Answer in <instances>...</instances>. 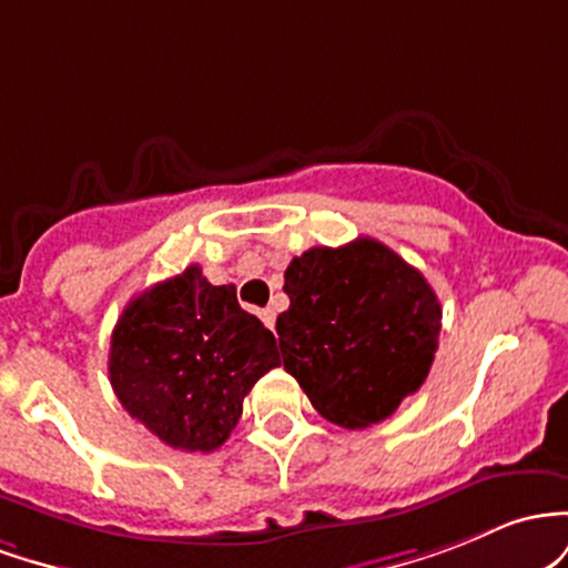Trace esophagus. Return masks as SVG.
Wrapping results in <instances>:
<instances>
[{"instance_id": "obj_1", "label": "esophagus", "mask_w": 568, "mask_h": 568, "mask_svg": "<svg viewBox=\"0 0 568 568\" xmlns=\"http://www.w3.org/2000/svg\"><path fill=\"white\" fill-rule=\"evenodd\" d=\"M260 318H263V324H265L267 329L276 327V311H273V308H263V311H260Z\"/></svg>"}]
</instances>
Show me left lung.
I'll use <instances>...</instances> for the list:
<instances>
[{"mask_svg":"<svg viewBox=\"0 0 568 568\" xmlns=\"http://www.w3.org/2000/svg\"><path fill=\"white\" fill-rule=\"evenodd\" d=\"M284 292V369L327 422H384L429 375L443 308L422 273L381 241L303 252L286 265Z\"/></svg>","mask_w":568,"mask_h":568,"instance_id":"left-lung-1","label":"left lung"}]
</instances>
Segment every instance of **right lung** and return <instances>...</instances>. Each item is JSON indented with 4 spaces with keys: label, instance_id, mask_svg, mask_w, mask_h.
Here are the masks:
<instances>
[{
    "label": "right lung",
    "instance_id": "obj_1",
    "mask_svg": "<svg viewBox=\"0 0 568 568\" xmlns=\"http://www.w3.org/2000/svg\"><path fill=\"white\" fill-rule=\"evenodd\" d=\"M282 365L276 337L214 286L199 265L125 305L110 346L120 405L176 450H216L239 424L244 397Z\"/></svg>",
    "mask_w": 568,
    "mask_h": 568
}]
</instances>
